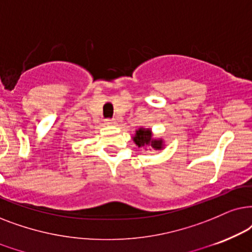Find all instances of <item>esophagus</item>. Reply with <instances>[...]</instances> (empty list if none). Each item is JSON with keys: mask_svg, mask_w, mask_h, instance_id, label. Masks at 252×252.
<instances>
[{"mask_svg": "<svg viewBox=\"0 0 252 252\" xmlns=\"http://www.w3.org/2000/svg\"><path fill=\"white\" fill-rule=\"evenodd\" d=\"M105 124H106L107 126H115V124H116V121H115V120H106V121H105Z\"/></svg>", "mask_w": 252, "mask_h": 252, "instance_id": "1", "label": "esophagus"}]
</instances>
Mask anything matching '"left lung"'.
<instances>
[{
  "mask_svg": "<svg viewBox=\"0 0 252 252\" xmlns=\"http://www.w3.org/2000/svg\"><path fill=\"white\" fill-rule=\"evenodd\" d=\"M133 142L138 147H152L154 150H162L165 147L162 138L153 137V132L150 128H139L132 137Z\"/></svg>",
  "mask_w": 252,
  "mask_h": 252,
  "instance_id": "8db88e82",
  "label": "left lung"
}]
</instances>
